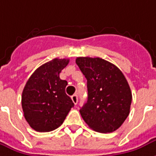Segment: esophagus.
Returning a JSON list of instances; mask_svg holds the SVG:
<instances>
[{
	"label": "esophagus",
	"mask_w": 156,
	"mask_h": 156,
	"mask_svg": "<svg viewBox=\"0 0 156 156\" xmlns=\"http://www.w3.org/2000/svg\"><path fill=\"white\" fill-rule=\"evenodd\" d=\"M72 100H73V103L75 105L78 103V96L77 95H73V96H72Z\"/></svg>",
	"instance_id": "esophagus-1"
}]
</instances>
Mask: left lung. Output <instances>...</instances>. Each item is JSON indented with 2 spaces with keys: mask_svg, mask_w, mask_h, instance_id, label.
<instances>
[{
  "mask_svg": "<svg viewBox=\"0 0 156 156\" xmlns=\"http://www.w3.org/2000/svg\"><path fill=\"white\" fill-rule=\"evenodd\" d=\"M76 63L87 79L82 118L94 131H116L130 114L132 96L126 78L115 65L98 57H78Z\"/></svg>",
  "mask_w": 156,
  "mask_h": 156,
  "instance_id": "left-lung-1",
  "label": "left lung"
}]
</instances>
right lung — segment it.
Segmentation results:
<instances>
[{"instance_id":"add662e5","label":"right lung","mask_w":156,"mask_h":156,"mask_svg":"<svg viewBox=\"0 0 156 156\" xmlns=\"http://www.w3.org/2000/svg\"><path fill=\"white\" fill-rule=\"evenodd\" d=\"M68 63V59L55 58L39 66L26 82L22 108L26 121L35 131L55 130L74 106L66 94L67 82L60 78V72Z\"/></svg>"}]
</instances>
